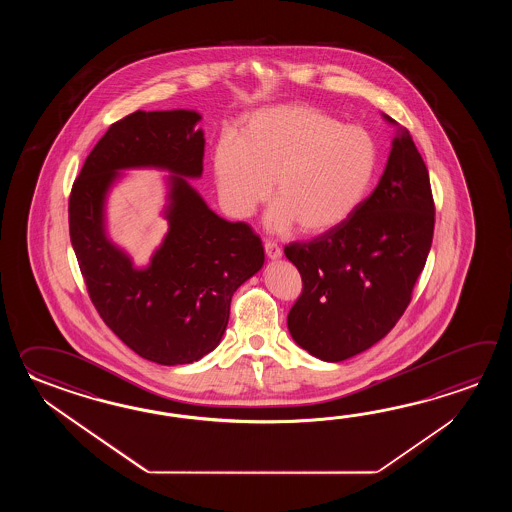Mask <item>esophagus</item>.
Segmentation results:
<instances>
[{
  "label": "esophagus",
  "instance_id": "34e87169",
  "mask_svg": "<svg viewBox=\"0 0 512 512\" xmlns=\"http://www.w3.org/2000/svg\"><path fill=\"white\" fill-rule=\"evenodd\" d=\"M265 254L271 258V260H276V258H280L282 256V249H280V245L278 243H274V241L267 240L265 241Z\"/></svg>",
  "mask_w": 512,
  "mask_h": 512
}]
</instances>
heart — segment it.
Returning <instances> with one entry per match:
<instances>
[{
  "instance_id": "obj_1",
  "label": "heart",
  "mask_w": 512,
  "mask_h": 512,
  "mask_svg": "<svg viewBox=\"0 0 512 512\" xmlns=\"http://www.w3.org/2000/svg\"><path fill=\"white\" fill-rule=\"evenodd\" d=\"M379 150L370 131L311 104L258 109L241 139L221 135L212 170L219 199L234 218H249L272 194V230L298 223L304 234L337 229L359 208L377 172Z\"/></svg>"
}]
</instances>
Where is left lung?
Returning a JSON list of instances; mask_svg holds the SVG:
<instances>
[{
    "instance_id": "obj_1",
    "label": "left lung",
    "mask_w": 512,
    "mask_h": 512,
    "mask_svg": "<svg viewBox=\"0 0 512 512\" xmlns=\"http://www.w3.org/2000/svg\"><path fill=\"white\" fill-rule=\"evenodd\" d=\"M434 223L425 161L399 128L379 185L348 221L283 249L302 276L287 315L294 342L316 359L340 362L386 337L412 300Z\"/></svg>"
}]
</instances>
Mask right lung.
Here are the masks:
<instances>
[{"label":"right lung","mask_w":512,"mask_h":512,"mask_svg":"<svg viewBox=\"0 0 512 512\" xmlns=\"http://www.w3.org/2000/svg\"><path fill=\"white\" fill-rule=\"evenodd\" d=\"M196 111H135L109 126L69 196V236L87 293L104 324L142 359L190 364L216 348L230 300L260 271V236L214 214L186 177L203 172ZM170 169L171 229L146 270H135L103 230V199L119 169Z\"/></svg>","instance_id":"add662e5"}]
</instances>
